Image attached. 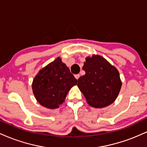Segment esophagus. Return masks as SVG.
Segmentation results:
<instances>
[{
    "mask_svg": "<svg viewBox=\"0 0 147 147\" xmlns=\"http://www.w3.org/2000/svg\"><path fill=\"white\" fill-rule=\"evenodd\" d=\"M79 77H80V75H79V74H77V75H75V77L77 79H78L79 78Z\"/></svg>",
    "mask_w": 147,
    "mask_h": 147,
    "instance_id": "esophagus-1",
    "label": "esophagus"
}]
</instances>
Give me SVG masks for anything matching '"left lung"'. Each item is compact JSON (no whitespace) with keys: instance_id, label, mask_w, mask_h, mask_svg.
Listing matches in <instances>:
<instances>
[{"instance_id":"left-lung-1","label":"left lung","mask_w":147,"mask_h":147,"mask_svg":"<svg viewBox=\"0 0 147 147\" xmlns=\"http://www.w3.org/2000/svg\"><path fill=\"white\" fill-rule=\"evenodd\" d=\"M83 70L86 74L78 79L79 88L92 107L110 105L117 98L122 86L118 70L99 55L87 57Z\"/></svg>"}]
</instances>
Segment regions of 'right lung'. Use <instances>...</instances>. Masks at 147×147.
Wrapping results in <instances>:
<instances>
[{
	"instance_id": "obj_1",
	"label": "right lung",
	"mask_w": 147,
	"mask_h": 147,
	"mask_svg": "<svg viewBox=\"0 0 147 147\" xmlns=\"http://www.w3.org/2000/svg\"><path fill=\"white\" fill-rule=\"evenodd\" d=\"M77 82L69 68L58 57L38 72L32 86L38 102L53 109L63 104L68 91Z\"/></svg>"
}]
</instances>
